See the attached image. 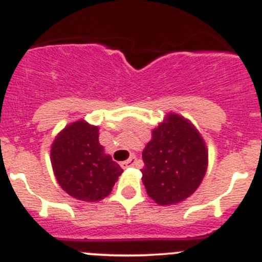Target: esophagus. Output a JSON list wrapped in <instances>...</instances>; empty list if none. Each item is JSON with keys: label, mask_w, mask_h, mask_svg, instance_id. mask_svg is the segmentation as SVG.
I'll use <instances>...</instances> for the list:
<instances>
[{"label": "esophagus", "mask_w": 262, "mask_h": 262, "mask_svg": "<svg viewBox=\"0 0 262 262\" xmlns=\"http://www.w3.org/2000/svg\"><path fill=\"white\" fill-rule=\"evenodd\" d=\"M135 163H136V157L131 156L129 159H127L126 161H122V163H120V166H122L123 169H126V168H128V166L135 165Z\"/></svg>", "instance_id": "34e87169"}]
</instances>
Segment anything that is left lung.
I'll return each instance as SVG.
<instances>
[{"instance_id": "obj_1", "label": "left lung", "mask_w": 262, "mask_h": 262, "mask_svg": "<svg viewBox=\"0 0 262 262\" xmlns=\"http://www.w3.org/2000/svg\"><path fill=\"white\" fill-rule=\"evenodd\" d=\"M207 160L198 129L181 115L169 113L143 151L142 180L147 194L161 206L182 202L202 182Z\"/></svg>"}]
</instances>
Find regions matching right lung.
<instances>
[{"label": "right lung", "mask_w": 262, "mask_h": 262, "mask_svg": "<svg viewBox=\"0 0 262 262\" xmlns=\"http://www.w3.org/2000/svg\"><path fill=\"white\" fill-rule=\"evenodd\" d=\"M99 129L85 120L73 122L55 138L51 163L57 182L71 196L85 202L103 200L123 169L98 142Z\"/></svg>", "instance_id": "1"}]
</instances>
